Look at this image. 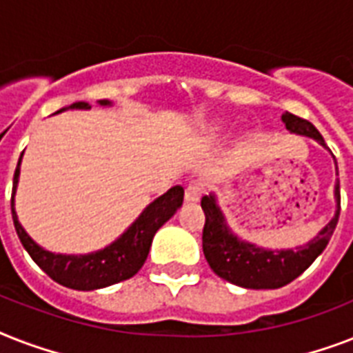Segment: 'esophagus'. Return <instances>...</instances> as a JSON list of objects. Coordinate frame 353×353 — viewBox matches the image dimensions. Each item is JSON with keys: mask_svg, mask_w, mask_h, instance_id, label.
Here are the masks:
<instances>
[{"mask_svg": "<svg viewBox=\"0 0 353 353\" xmlns=\"http://www.w3.org/2000/svg\"><path fill=\"white\" fill-rule=\"evenodd\" d=\"M205 192V185L201 181H192L185 190V201L187 203H196L201 198V194Z\"/></svg>", "mask_w": 353, "mask_h": 353, "instance_id": "34e87169", "label": "esophagus"}]
</instances>
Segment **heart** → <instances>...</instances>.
<instances>
[{
	"label": "heart",
	"mask_w": 353,
	"mask_h": 353,
	"mask_svg": "<svg viewBox=\"0 0 353 353\" xmlns=\"http://www.w3.org/2000/svg\"><path fill=\"white\" fill-rule=\"evenodd\" d=\"M214 132H216V133L223 132V126H216V128H214Z\"/></svg>",
	"instance_id": "obj_1"
}]
</instances>
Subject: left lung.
Instances as JSON below:
<instances>
[{"mask_svg": "<svg viewBox=\"0 0 353 353\" xmlns=\"http://www.w3.org/2000/svg\"><path fill=\"white\" fill-rule=\"evenodd\" d=\"M282 122L290 133L310 137L324 148H328L317 128L306 119L285 112L282 115ZM335 174H339L337 161H335ZM334 196V218L317 232V236H313V240L291 249H263L252 241L241 240L227 223L214 194L203 196L201 198V209L205 212L203 252L210 269L227 282L247 290H279L282 285L290 284L296 276H301L328 245L339 221V181H335Z\"/></svg>", "mask_w": 353, "mask_h": 353, "instance_id": "8db88e82", "label": "left lung"}]
</instances>
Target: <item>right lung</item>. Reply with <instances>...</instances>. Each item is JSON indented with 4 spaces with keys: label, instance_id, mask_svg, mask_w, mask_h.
I'll list each match as a JSON object with an SVG mask.
<instances>
[{
    "label": "right lung",
    "instance_id": "right-lung-1",
    "mask_svg": "<svg viewBox=\"0 0 353 353\" xmlns=\"http://www.w3.org/2000/svg\"><path fill=\"white\" fill-rule=\"evenodd\" d=\"M99 106H112L110 101H99ZM88 102H74L71 106H65L58 110L57 113L68 112V110H90ZM23 155V154H21ZM19 165L21 157L18 161L16 172H14L12 185V220L18 238L25 251L29 252L30 258L34 260L46 271L54 282L79 291H93L108 288V285L117 284L122 280L132 279L139 269L146 262V256L150 252V245L154 240L155 232L176 214L177 209L183 205V187L176 185L168 192L154 199L146 209L139 214V218L128 227L126 231L119 236L117 240L112 241L101 251L88 252V254H60V252H51L38 245L25 231L16 214L14 207V196L19 181Z\"/></svg>",
    "mask_w": 353,
    "mask_h": 353
}]
</instances>
